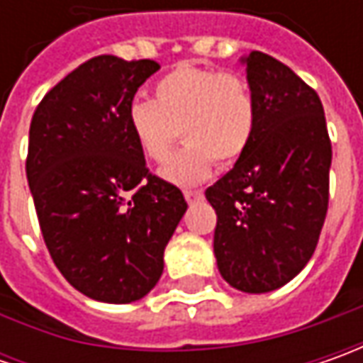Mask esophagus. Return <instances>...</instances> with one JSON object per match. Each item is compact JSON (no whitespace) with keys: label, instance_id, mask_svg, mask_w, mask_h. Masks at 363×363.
Listing matches in <instances>:
<instances>
[{"label":"esophagus","instance_id":"34e87169","mask_svg":"<svg viewBox=\"0 0 363 363\" xmlns=\"http://www.w3.org/2000/svg\"><path fill=\"white\" fill-rule=\"evenodd\" d=\"M184 196H186V200H188V203H194V202H200L203 198V194L200 191V189H186L184 191Z\"/></svg>","mask_w":363,"mask_h":363}]
</instances>
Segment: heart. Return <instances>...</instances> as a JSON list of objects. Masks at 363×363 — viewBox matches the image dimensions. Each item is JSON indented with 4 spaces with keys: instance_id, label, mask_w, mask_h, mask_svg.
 <instances>
[{
    "instance_id": "heart-1",
    "label": "heart",
    "mask_w": 363,
    "mask_h": 363,
    "mask_svg": "<svg viewBox=\"0 0 363 363\" xmlns=\"http://www.w3.org/2000/svg\"><path fill=\"white\" fill-rule=\"evenodd\" d=\"M155 101H133L127 125L143 157L163 163L179 129L186 145L160 174L177 186L206 179L214 161L232 165L248 149L257 103L248 82L234 72L182 62L155 82Z\"/></svg>"
}]
</instances>
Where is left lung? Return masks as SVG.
Returning <instances> with one entry per match:
<instances>
[{"label": "left lung", "instance_id": "obj_1", "mask_svg": "<svg viewBox=\"0 0 363 363\" xmlns=\"http://www.w3.org/2000/svg\"><path fill=\"white\" fill-rule=\"evenodd\" d=\"M240 62L257 127L206 200L218 216L214 255L222 279L242 293H271L313 257L328 214L331 143L317 92L289 66L262 52Z\"/></svg>", "mask_w": 363, "mask_h": 363}]
</instances>
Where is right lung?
<instances>
[{"instance_id":"add662e5","label":"right lung","mask_w":363,"mask_h":363,"mask_svg":"<svg viewBox=\"0 0 363 363\" xmlns=\"http://www.w3.org/2000/svg\"><path fill=\"white\" fill-rule=\"evenodd\" d=\"M153 60L96 56L42 99L26 175L48 252L62 277L101 303H133L157 285L163 250L188 210L149 174L127 125Z\"/></svg>"}]
</instances>
